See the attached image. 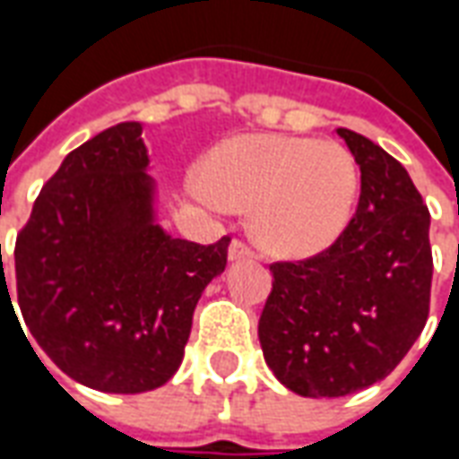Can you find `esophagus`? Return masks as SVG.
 I'll return each mask as SVG.
<instances>
[{"mask_svg": "<svg viewBox=\"0 0 459 459\" xmlns=\"http://www.w3.org/2000/svg\"><path fill=\"white\" fill-rule=\"evenodd\" d=\"M253 255H255L253 248H250L248 243H243V240L236 238L229 246V260H250Z\"/></svg>", "mask_w": 459, "mask_h": 459, "instance_id": "esophagus-1", "label": "esophagus"}]
</instances>
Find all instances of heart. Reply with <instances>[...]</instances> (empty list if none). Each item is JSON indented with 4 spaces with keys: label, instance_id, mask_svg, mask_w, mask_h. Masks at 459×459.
Instances as JSON below:
<instances>
[{
    "label": "heart",
    "instance_id": "b5f03b06",
    "mask_svg": "<svg viewBox=\"0 0 459 459\" xmlns=\"http://www.w3.org/2000/svg\"><path fill=\"white\" fill-rule=\"evenodd\" d=\"M194 191L211 204L250 209V233L280 258H307L342 236L359 171L334 140L240 134L209 152Z\"/></svg>",
    "mask_w": 459,
    "mask_h": 459
}]
</instances>
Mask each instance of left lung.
Here are the masks:
<instances>
[{"mask_svg": "<svg viewBox=\"0 0 459 459\" xmlns=\"http://www.w3.org/2000/svg\"><path fill=\"white\" fill-rule=\"evenodd\" d=\"M361 171L354 219L327 250L273 263L258 322L263 356L305 398H339L381 381L420 337L430 309V211L385 150L339 127Z\"/></svg>", "mask_w": 459, "mask_h": 459, "instance_id": "obj_1", "label": "left lung"}]
</instances>
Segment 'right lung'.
I'll return each instance as SVG.
<instances>
[{
	"label": "right lung",
	"mask_w": 459,
	"mask_h": 459,
	"mask_svg": "<svg viewBox=\"0 0 459 459\" xmlns=\"http://www.w3.org/2000/svg\"><path fill=\"white\" fill-rule=\"evenodd\" d=\"M147 167L140 122L108 127L65 157L16 236V299L31 337L64 374L105 394L169 381L201 292L229 258V236L199 246L154 223Z\"/></svg>",
	"instance_id": "right-lung-1"
}]
</instances>
